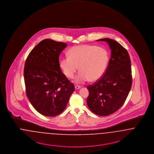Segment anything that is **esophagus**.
<instances>
[{
  "label": "esophagus",
  "instance_id": "obj_1",
  "mask_svg": "<svg viewBox=\"0 0 154 154\" xmlns=\"http://www.w3.org/2000/svg\"><path fill=\"white\" fill-rule=\"evenodd\" d=\"M80 88V86H75V90H78V89H79Z\"/></svg>",
  "mask_w": 154,
  "mask_h": 154
}]
</instances>
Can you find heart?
I'll use <instances>...</instances> for the list:
<instances>
[{
  "label": "heart",
  "mask_w": 154,
  "mask_h": 154,
  "mask_svg": "<svg viewBox=\"0 0 154 154\" xmlns=\"http://www.w3.org/2000/svg\"><path fill=\"white\" fill-rule=\"evenodd\" d=\"M68 54V57L60 59L59 66L63 74L69 79L74 78L79 68L80 72L75 80L77 83L89 79L91 82L100 79L105 73L109 61L107 50L93 45L72 47Z\"/></svg>",
  "instance_id": "1"
}]
</instances>
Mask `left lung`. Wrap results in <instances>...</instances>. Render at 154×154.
<instances>
[{
  "label": "left lung",
  "instance_id": "1",
  "mask_svg": "<svg viewBox=\"0 0 154 154\" xmlns=\"http://www.w3.org/2000/svg\"><path fill=\"white\" fill-rule=\"evenodd\" d=\"M97 41L106 42L111 50V57L104 75L87 86L88 107L100 116L114 113L127 98L132 86L131 60L127 51L117 41L110 38Z\"/></svg>",
  "mask_w": 154,
  "mask_h": 154
}]
</instances>
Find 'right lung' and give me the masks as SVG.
Returning <instances> with one entry per match:
<instances>
[{"label": "right lung", "mask_w": 154, "mask_h": 154, "mask_svg": "<svg viewBox=\"0 0 154 154\" xmlns=\"http://www.w3.org/2000/svg\"><path fill=\"white\" fill-rule=\"evenodd\" d=\"M67 44L51 39L41 41L27 57L24 80L27 97L40 113L54 117L62 113L75 90L61 72L59 57Z\"/></svg>", "instance_id": "obj_1"}]
</instances>
